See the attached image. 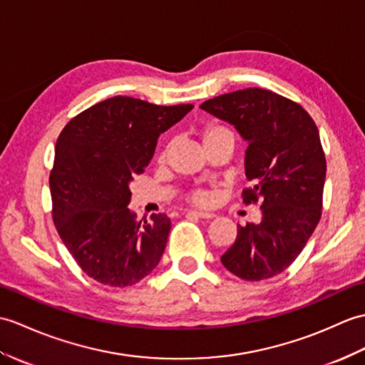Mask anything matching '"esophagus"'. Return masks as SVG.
Instances as JSON below:
<instances>
[{
	"label": "esophagus",
	"instance_id": "obj_1",
	"mask_svg": "<svg viewBox=\"0 0 365 365\" xmlns=\"http://www.w3.org/2000/svg\"><path fill=\"white\" fill-rule=\"evenodd\" d=\"M188 216H196L200 219H213L215 213H207V211H188Z\"/></svg>",
	"mask_w": 365,
	"mask_h": 365
}]
</instances>
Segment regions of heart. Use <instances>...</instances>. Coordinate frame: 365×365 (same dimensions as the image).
<instances>
[{
    "instance_id": "heart-1",
    "label": "heart",
    "mask_w": 365,
    "mask_h": 365,
    "mask_svg": "<svg viewBox=\"0 0 365 365\" xmlns=\"http://www.w3.org/2000/svg\"><path fill=\"white\" fill-rule=\"evenodd\" d=\"M219 140H230L235 143L236 135L232 127H228L225 124H219V123H211L208 125H205V129L202 130V141L203 146H208L210 143H215ZM168 152H169V146H166L162 154L158 157L160 163H165L168 158ZM186 200H188L191 205L196 207H208L211 202H213V196L211 192L205 191V190H192L188 194H186Z\"/></svg>"
}]
</instances>
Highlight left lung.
<instances>
[{
	"mask_svg": "<svg viewBox=\"0 0 365 365\" xmlns=\"http://www.w3.org/2000/svg\"><path fill=\"white\" fill-rule=\"evenodd\" d=\"M202 110L232 124L247 141L244 203H259V224L238 225L221 257L247 282L282 274L300 255L322 216L327 160L319 129L300 104L262 88L205 101Z\"/></svg>",
	"mask_w": 365,
	"mask_h": 365,
	"instance_id": "obj_1",
	"label": "left lung"
}]
</instances>
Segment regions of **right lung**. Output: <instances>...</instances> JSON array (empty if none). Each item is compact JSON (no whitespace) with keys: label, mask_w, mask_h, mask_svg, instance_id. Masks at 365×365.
<instances>
[{"label":"right lung","mask_w":365,"mask_h":365,"mask_svg":"<svg viewBox=\"0 0 365 365\" xmlns=\"http://www.w3.org/2000/svg\"><path fill=\"white\" fill-rule=\"evenodd\" d=\"M192 107L115 96L83 110L58 135L49 174L53 221L90 278L125 287L157 267L171 219L152 215L138 222L127 207L129 183L149 165L160 133Z\"/></svg>","instance_id":"obj_1"}]
</instances>
